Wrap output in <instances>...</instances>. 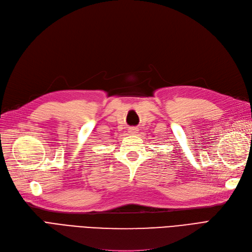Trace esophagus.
I'll list each match as a JSON object with an SVG mask.
<instances>
[{
	"mask_svg": "<svg viewBox=\"0 0 252 252\" xmlns=\"http://www.w3.org/2000/svg\"><path fill=\"white\" fill-rule=\"evenodd\" d=\"M129 133H131V134L137 133V128L136 127H129Z\"/></svg>",
	"mask_w": 252,
	"mask_h": 252,
	"instance_id": "esophagus-1",
	"label": "esophagus"
}]
</instances>
